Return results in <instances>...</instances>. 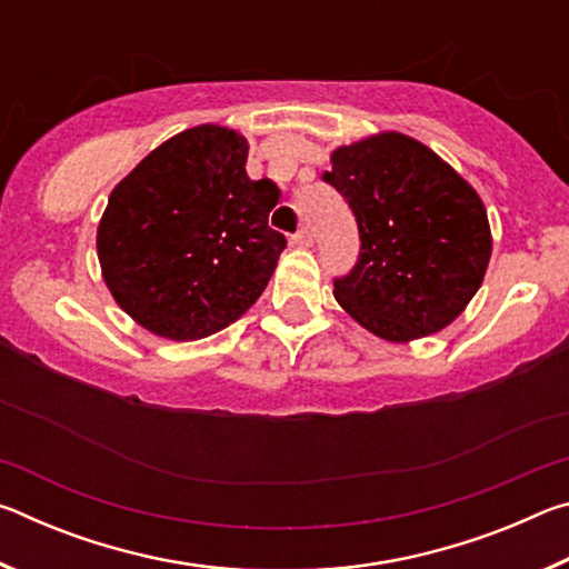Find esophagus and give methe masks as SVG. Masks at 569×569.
Listing matches in <instances>:
<instances>
[{
  "mask_svg": "<svg viewBox=\"0 0 569 569\" xmlns=\"http://www.w3.org/2000/svg\"><path fill=\"white\" fill-rule=\"evenodd\" d=\"M293 243H296L298 248H308V246H313V236H311V230H308V228H301V230H298V233L293 236Z\"/></svg>",
  "mask_w": 569,
  "mask_h": 569,
  "instance_id": "obj_1",
  "label": "esophagus"
}]
</instances>
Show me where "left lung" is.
I'll use <instances>...</instances> for the list:
<instances>
[{"label":"left lung","mask_w":569,"mask_h":569,"mask_svg":"<svg viewBox=\"0 0 569 569\" xmlns=\"http://www.w3.org/2000/svg\"><path fill=\"white\" fill-rule=\"evenodd\" d=\"M323 180L346 198L361 238L351 273L333 281L343 311L393 343L447 329L479 291L492 256L477 190L401 132L336 148Z\"/></svg>","instance_id":"left-lung-1"}]
</instances>
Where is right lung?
I'll use <instances>...</instances> for the list:
<instances>
[{
    "instance_id": "right-lung-1",
    "label": "right lung",
    "mask_w": 569,
    "mask_h": 569,
    "mask_svg": "<svg viewBox=\"0 0 569 569\" xmlns=\"http://www.w3.org/2000/svg\"><path fill=\"white\" fill-rule=\"evenodd\" d=\"M248 140L198 124L162 142L110 192L98 228L102 278L124 313L196 341L266 291L286 238L268 228L278 188L246 172Z\"/></svg>"
}]
</instances>
